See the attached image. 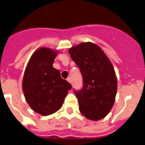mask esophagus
Segmentation results:
<instances>
[{"label": "esophagus", "mask_w": 145, "mask_h": 145, "mask_svg": "<svg viewBox=\"0 0 145 145\" xmlns=\"http://www.w3.org/2000/svg\"><path fill=\"white\" fill-rule=\"evenodd\" d=\"M67 81L69 82V83H71L72 82V80H71V78H70V77H69V78L67 79Z\"/></svg>", "instance_id": "obj_1"}]
</instances>
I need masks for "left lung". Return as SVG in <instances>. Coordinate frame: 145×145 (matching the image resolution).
<instances>
[{
    "mask_svg": "<svg viewBox=\"0 0 145 145\" xmlns=\"http://www.w3.org/2000/svg\"><path fill=\"white\" fill-rule=\"evenodd\" d=\"M69 52L83 79L82 89L74 90L80 113L88 120H102L111 110L117 91V80L112 63L93 42H82L71 48Z\"/></svg>",
    "mask_w": 145,
    "mask_h": 145,
    "instance_id": "left-lung-1",
    "label": "left lung"
}]
</instances>
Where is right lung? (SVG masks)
Returning <instances> with one entry per match:
<instances>
[{
	"label": "right lung",
	"instance_id": "add662e5",
	"mask_svg": "<svg viewBox=\"0 0 145 145\" xmlns=\"http://www.w3.org/2000/svg\"><path fill=\"white\" fill-rule=\"evenodd\" d=\"M57 52L40 48L32 54L24 73L23 91L31 109L48 116L60 109L71 86L53 67Z\"/></svg>",
	"mask_w": 145,
	"mask_h": 145
}]
</instances>
